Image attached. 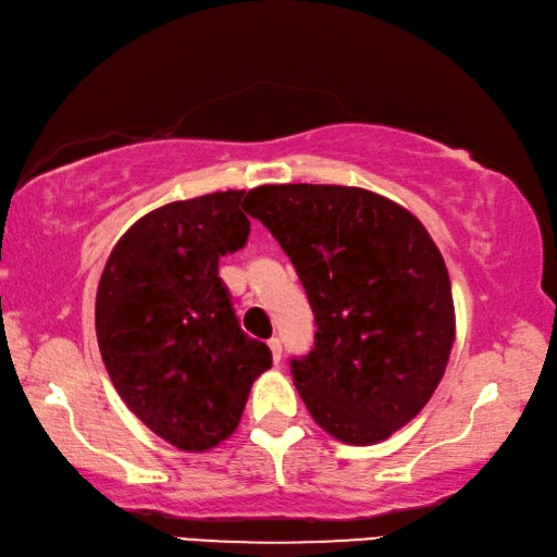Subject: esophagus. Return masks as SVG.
<instances>
[{"mask_svg":"<svg viewBox=\"0 0 557 557\" xmlns=\"http://www.w3.org/2000/svg\"><path fill=\"white\" fill-rule=\"evenodd\" d=\"M268 347H270V351H272V359L280 361V359H282V339H280V337L268 339Z\"/></svg>","mask_w":557,"mask_h":557,"instance_id":"34e87169","label":"esophagus"}]
</instances>
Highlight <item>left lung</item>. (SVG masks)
I'll use <instances>...</instances> for the list:
<instances>
[{
    "label": "left lung",
    "mask_w": 557,
    "mask_h": 557,
    "mask_svg": "<svg viewBox=\"0 0 557 557\" xmlns=\"http://www.w3.org/2000/svg\"><path fill=\"white\" fill-rule=\"evenodd\" d=\"M245 210L310 299L314 347L289 369L312 419L344 444L389 438L436 392L456 337L451 280L426 227L347 185H260Z\"/></svg>",
    "instance_id": "obj_1"
}]
</instances>
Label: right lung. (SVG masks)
Here are the masks:
<instances>
[{"instance_id": "obj_1", "label": "right lung", "mask_w": 557, "mask_h": 557, "mask_svg": "<svg viewBox=\"0 0 557 557\" xmlns=\"http://www.w3.org/2000/svg\"><path fill=\"white\" fill-rule=\"evenodd\" d=\"M245 190L168 202L113 247L96 293V337L121 399L183 451H206L240 423L268 344L237 322L218 262L245 247Z\"/></svg>"}]
</instances>
